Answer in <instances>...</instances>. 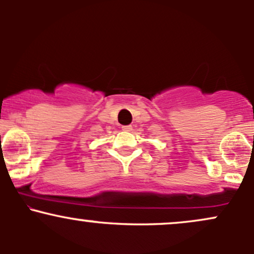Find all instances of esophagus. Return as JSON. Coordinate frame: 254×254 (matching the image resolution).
Listing matches in <instances>:
<instances>
[{
    "mask_svg": "<svg viewBox=\"0 0 254 254\" xmlns=\"http://www.w3.org/2000/svg\"><path fill=\"white\" fill-rule=\"evenodd\" d=\"M122 129L124 131H132V127L131 125H125V127H122Z\"/></svg>",
    "mask_w": 254,
    "mask_h": 254,
    "instance_id": "34e87169",
    "label": "esophagus"
}]
</instances>
